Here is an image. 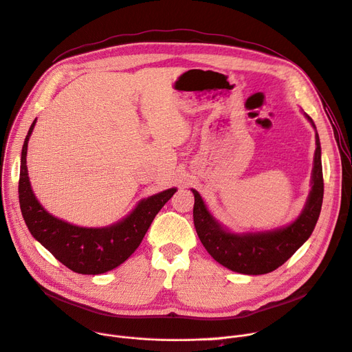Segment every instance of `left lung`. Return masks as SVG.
<instances>
[{"mask_svg": "<svg viewBox=\"0 0 352 352\" xmlns=\"http://www.w3.org/2000/svg\"><path fill=\"white\" fill-rule=\"evenodd\" d=\"M306 117L316 129L311 117L309 114ZM316 146L310 195L300 217L285 228L241 235L229 232L209 214L199 192L192 190L195 198L194 225L198 238L218 263L243 274H266L289 261L310 238L320 217L324 195L321 147L317 131Z\"/></svg>", "mask_w": 352, "mask_h": 352, "instance_id": "1", "label": "left lung"}]
</instances>
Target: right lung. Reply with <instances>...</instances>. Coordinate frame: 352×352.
<instances>
[{"instance_id": "obj_1", "label": "right lung", "mask_w": 352, "mask_h": 352, "mask_svg": "<svg viewBox=\"0 0 352 352\" xmlns=\"http://www.w3.org/2000/svg\"><path fill=\"white\" fill-rule=\"evenodd\" d=\"M36 120L21 153L19 205L31 235L67 269L80 274H102L120 266L142 243L160 209L175 194L170 188L140 201L123 221L106 228H82L55 218L35 198L27 168V150Z\"/></svg>"}]
</instances>
